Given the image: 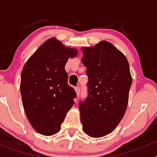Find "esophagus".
<instances>
[{
	"mask_svg": "<svg viewBox=\"0 0 157 157\" xmlns=\"http://www.w3.org/2000/svg\"><path fill=\"white\" fill-rule=\"evenodd\" d=\"M75 92H76V94H77V96L79 95L80 94V87L79 86H77L75 88Z\"/></svg>",
	"mask_w": 157,
	"mask_h": 157,
	"instance_id": "esophagus-1",
	"label": "esophagus"
}]
</instances>
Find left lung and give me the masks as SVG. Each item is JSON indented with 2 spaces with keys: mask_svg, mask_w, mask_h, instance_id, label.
<instances>
[{
  "mask_svg": "<svg viewBox=\"0 0 157 157\" xmlns=\"http://www.w3.org/2000/svg\"><path fill=\"white\" fill-rule=\"evenodd\" d=\"M82 51L88 76V95L79 102L82 130L101 138L112 133L125 114L132 76L127 57L109 41L82 47Z\"/></svg>",
  "mask_w": 157,
  "mask_h": 157,
  "instance_id": "obj_1",
  "label": "left lung"
}]
</instances>
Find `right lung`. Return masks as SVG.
Wrapping results in <instances>:
<instances>
[{
  "instance_id": "add662e5",
  "label": "right lung",
  "mask_w": 157,
  "mask_h": 157,
  "mask_svg": "<svg viewBox=\"0 0 157 157\" xmlns=\"http://www.w3.org/2000/svg\"><path fill=\"white\" fill-rule=\"evenodd\" d=\"M75 48L51 37L27 59L21 73L20 93L23 109L32 127L45 136L61 129L66 115L75 104L76 93L67 84L65 65L77 56Z\"/></svg>"
}]
</instances>
